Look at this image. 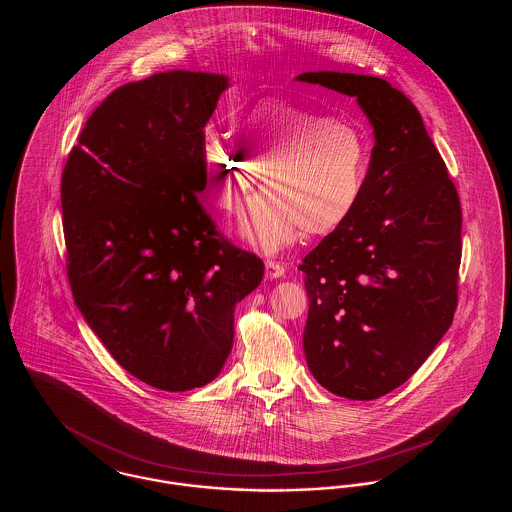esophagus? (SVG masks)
<instances>
[{
    "label": "esophagus",
    "instance_id": "obj_1",
    "mask_svg": "<svg viewBox=\"0 0 512 512\" xmlns=\"http://www.w3.org/2000/svg\"><path fill=\"white\" fill-rule=\"evenodd\" d=\"M265 268H267V278H270V280L282 278L286 274V268H284V265H280L278 261H270L268 259L267 263H265Z\"/></svg>",
    "mask_w": 512,
    "mask_h": 512
}]
</instances>
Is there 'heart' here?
<instances>
[{
    "label": "heart",
    "mask_w": 512,
    "mask_h": 512,
    "mask_svg": "<svg viewBox=\"0 0 512 512\" xmlns=\"http://www.w3.org/2000/svg\"><path fill=\"white\" fill-rule=\"evenodd\" d=\"M240 146L207 134L201 161L211 201L236 211L255 188L268 194L249 205L242 234L276 253L309 236L336 232L353 217L368 176L365 132L334 115L292 103H263L238 122Z\"/></svg>",
    "instance_id": "1"
}]
</instances>
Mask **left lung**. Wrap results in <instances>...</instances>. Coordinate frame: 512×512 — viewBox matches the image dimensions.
Here are the masks:
<instances>
[{"mask_svg":"<svg viewBox=\"0 0 512 512\" xmlns=\"http://www.w3.org/2000/svg\"><path fill=\"white\" fill-rule=\"evenodd\" d=\"M297 80L357 98L374 128L353 217L299 265L307 365L322 388L370 401L405 384L453 322L461 201L418 109L390 82L336 71Z\"/></svg>","mask_w":512,"mask_h":512,"instance_id":"1","label":"left lung"}]
</instances>
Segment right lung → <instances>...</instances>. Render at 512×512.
<instances>
[{
	"label": "right lung",
	"instance_id": "obj_1",
	"mask_svg": "<svg viewBox=\"0 0 512 512\" xmlns=\"http://www.w3.org/2000/svg\"><path fill=\"white\" fill-rule=\"evenodd\" d=\"M224 74L171 71L111 92L61 176L74 303L119 365L147 386L201 388L234 341V307L265 265L201 207L205 124Z\"/></svg>",
	"mask_w": 512,
	"mask_h": 512
}]
</instances>
